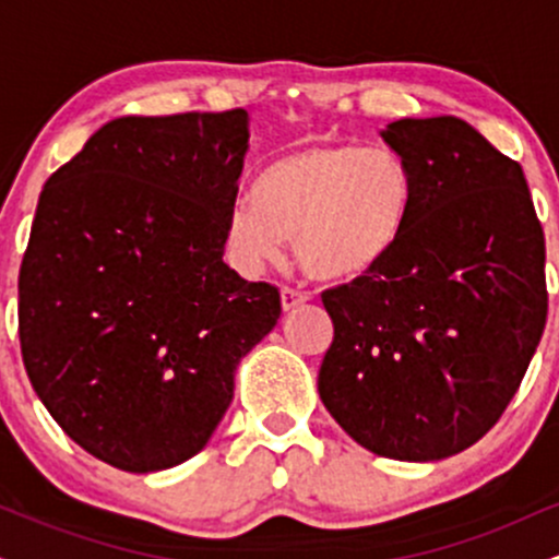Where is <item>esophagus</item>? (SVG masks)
I'll return each mask as SVG.
<instances>
[{
    "label": "esophagus",
    "mask_w": 559,
    "mask_h": 559,
    "mask_svg": "<svg viewBox=\"0 0 559 559\" xmlns=\"http://www.w3.org/2000/svg\"><path fill=\"white\" fill-rule=\"evenodd\" d=\"M307 299L310 297H307L305 292H299V288H294V286L281 288V305H284V310H294V307L305 305Z\"/></svg>",
    "instance_id": "esophagus-1"
}]
</instances>
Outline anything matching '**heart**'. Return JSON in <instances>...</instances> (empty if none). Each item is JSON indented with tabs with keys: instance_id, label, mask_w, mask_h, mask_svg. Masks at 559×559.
<instances>
[{
	"instance_id": "obj_1",
	"label": "heart",
	"mask_w": 559,
	"mask_h": 559,
	"mask_svg": "<svg viewBox=\"0 0 559 559\" xmlns=\"http://www.w3.org/2000/svg\"><path fill=\"white\" fill-rule=\"evenodd\" d=\"M415 181L396 152L310 141L275 157L226 217V241L243 271L278 262L294 241L301 271L355 281L381 267L404 239Z\"/></svg>"
}]
</instances>
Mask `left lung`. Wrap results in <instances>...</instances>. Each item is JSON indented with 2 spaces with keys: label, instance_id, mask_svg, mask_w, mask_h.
<instances>
[{
  "label": "left lung",
  "instance_id": "8db88e82",
  "mask_svg": "<svg viewBox=\"0 0 559 559\" xmlns=\"http://www.w3.org/2000/svg\"><path fill=\"white\" fill-rule=\"evenodd\" d=\"M381 136L415 210L381 267L323 292L318 391L360 447L428 463L476 444L515 396L547 323V249L523 168L465 120L402 118Z\"/></svg>",
  "mask_w": 559,
  "mask_h": 559
}]
</instances>
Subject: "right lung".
<instances>
[{"instance_id":"right-lung-1","label":"right lung","mask_w":559,"mask_h":559,"mask_svg":"<svg viewBox=\"0 0 559 559\" xmlns=\"http://www.w3.org/2000/svg\"><path fill=\"white\" fill-rule=\"evenodd\" d=\"M247 112L118 118L44 183L17 281L31 386L75 444L128 473L210 441L281 294L223 262Z\"/></svg>"}]
</instances>
